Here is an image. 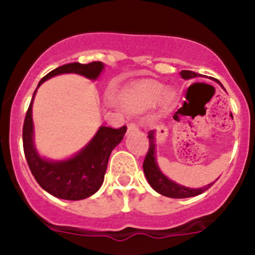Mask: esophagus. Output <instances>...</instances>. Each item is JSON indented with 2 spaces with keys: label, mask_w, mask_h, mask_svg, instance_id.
Instances as JSON below:
<instances>
[{
  "label": "esophagus",
  "mask_w": 255,
  "mask_h": 255,
  "mask_svg": "<svg viewBox=\"0 0 255 255\" xmlns=\"http://www.w3.org/2000/svg\"><path fill=\"white\" fill-rule=\"evenodd\" d=\"M139 130V127L134 124V122H130L129 125H128V131H137Z\"/></svg>",
  "instance_id": "esophagus-1"
}]
</instances>
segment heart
I'll use <instances>...</instances> for the list:
<instances>
[{
    "mask_svg": "<svg viewBox=\"0 0 255 255\" xmlns=\"http://www.w3.org/2000/svg\"><path fill=\"white\" fill-rule=\"evenodd\" d=\"M164 92V87L160 85H139L126 95L124 99L125 107L126 109L133 111V113H140V111H144L157 104L162 99ZM169 96L170 95L168 93L166 97Z\"/></svg>",
    "mask_w": 255,
    "mask_h": 255,
    "instance_id": "1",
    "label": "heart"
}]
</instances>
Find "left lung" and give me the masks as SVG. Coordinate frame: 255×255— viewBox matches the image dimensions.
<instances>
[{
  "mask_svg": "<svg viewBox=\"0 0 255 255\" xmlns=\"http://www.w3.org/2000/svg\"><path fill=\"white\" fill-rule=\"evenodd\" d=\"M181 77L183 79H193L201 77L198 73L192 72V71H181ZM223 86V85H221ZM148 142H150V146H148V151L146 153V157L144 159V164H142V168H144L145 176L147 178L148 183L151 184L152 188L154 191L159 193V194L164 195V197L169 198H175V199H181V198H191V197H197V195L201 194L205 191L210 188L213 183L207 184V186L203 187V188H188V187H183L177 184L174 181L169 180L168 177L164 176L162 174V171L158 168L157 162H156V154H154V150H156V142H154V130H151L148 133Z\"/></svg>",
  "mask_w": 255,
  "mask_h": 255,
  "instance_id": "left-lung-1",
  "label": "left lung"
}]
</instances>
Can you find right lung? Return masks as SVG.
<instances>
[{"mask_svg": "<svg viewBox=\"0 0 255 255\" xmlns=\"http://www.w3.org/2000/svg\"><path fill=\"white\" fill-rule=\"evenodd\" d=\"M103 68L104 64L99 61L87 64L79 62L63 64L48 73L39 81L38 87L48 79L63 73H75L95 80ZM36 92L37 90L33 93L22 127L24 152L32 175L44 191L56 198L81 200L91 197L101 188L111 151L124 139L127 127L122 126L120 128H111L102 126L89 144L71 159L58 162L44 159L37 153L33 145L32 103Z\"/></svg>", "mask_w": 255, "mask_h": 255, "instance_id": "add662e5", "label": "right lung"}]
</instances>
